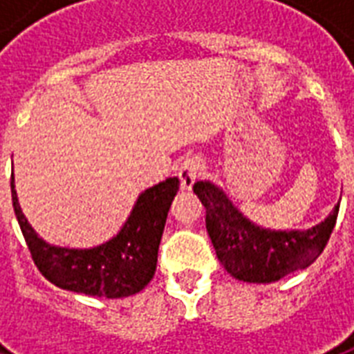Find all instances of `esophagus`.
Instances as JSON below:
<instances>
[{"label": "esophagus", "instance_id": "34e87169", "mask_svg": "<svg viewBox=\"0 0 354 354\" xmlns=\"http://www.w3.org/2000/svg\"><path fill=\"white\" fill-rule=\"evenodd\" d=\"M200 172H202V161L198 158H187L183 161L180 169H178V178H180V185L183 191H191L194 182L198 180Z\"/></svg>", "mask_w": 354, "mask_h": 354}]
</instances>
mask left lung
<instances>
[{"label":"left lung","mask_w":354,"mask_h":354,"mask_svg":"<svg viewBox=\"0 0 354 354\" xmlns=\"http://www.w3.org/2000/svg\"><path fill=\"white\" fill-rule=\"evenodd\" d=\"M193 191L205 207V227L216 257L230 275L244 283H275L319 257L335 230L340 202L308 230H270L252 222L209 180Z\"/></svg>","instance_id":"1"}]
</instances>
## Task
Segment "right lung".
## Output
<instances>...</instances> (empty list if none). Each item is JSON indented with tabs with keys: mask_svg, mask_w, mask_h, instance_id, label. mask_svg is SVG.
<instances>
[{
	"mask_svg": "<svg viewBox=\"0 0 354 354\" xmlns=\"http://www.w3.org/2000/svg\"><path fill=\"white\" fill-rule=\"evenodd\" d=\"M14 187L12 172L14 213L32 261L53 285L86 296L118 299L141 292L154 277L167 215L180 189L178 178H167L143 191L118 235L93 248H62L40 239L25 218Z\"/></svg>",
	"mask_w": 354,
	"mask_h": 354,
	"instance_id": "right-lung-1",
	"label": "right lung"
}]
</instances>
